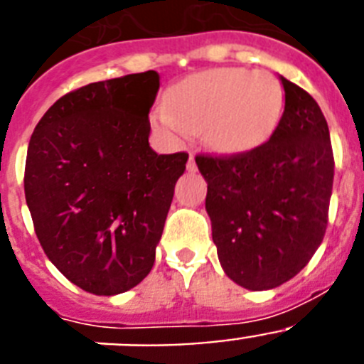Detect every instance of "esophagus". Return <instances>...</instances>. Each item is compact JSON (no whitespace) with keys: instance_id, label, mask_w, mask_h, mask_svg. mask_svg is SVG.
<instances>
[{"instance_id":"obj_1","label":"esophagus","mask_w":364,"mask_h":364,"mask_svg":"<svg viewBox=\"0 0 364 364\" xmlns=\"http://www.w3.org/2000/svg\"><path fill=\"white\" fill-rule=\"evenodd\" d=\"M186 167H188V171H197V164H195V156L193 154H189V160L188 164H186Z\"/></svg>"}]
</instances>
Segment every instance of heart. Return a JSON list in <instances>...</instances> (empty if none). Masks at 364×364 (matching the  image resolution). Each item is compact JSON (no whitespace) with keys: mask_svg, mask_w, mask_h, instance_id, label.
Segmentation results:
<instances>
[{"mask_svg":"<svg viewBox=\"0 0 364 364\" xmlns=\"http://www.w3.org/2000/svg\"><path fill=\"white\" fill-rule=\"evenodd\" d=\"M282 111L284 89L272 73L222 67L171 87L154 124L171 133H204L211 147L237 153L268 142Z\"/></svg>","mask_w":364,"mask_h":364,"instance_id":"1","label":"heart"}]
</instances>
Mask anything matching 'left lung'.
Wrapping results in <instances>:
<instances>
[{"mask_svg":"<svg viewBox=\"0 0 364 364\" xmlns=\"http://www.w3.org/2000/svg\"><path fill=\"white\" fill-rule=\"evenodd\" d=\"M284 112L268 142L230 156L197 154L205 211L228 277L247 290L295 277L321 246L333 186L326 118L304 89L281 76Z\"/></svg>","mask_w":364,"mask_h":364,"instance_id":"left-lung-1","label":"left lung"}]
</instances>
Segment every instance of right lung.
I'll list each match as a JSON object with an SVG mask.
<instances>
[{
    "instance_id": "add662e5",
    "label": "right lung",
    "mask_w": 364,
    "mask_h": 364,
    "mask_svg": "<svg viewBox=\"0 0 364 364\" xmlns=\"http://www.w3.org/2000/svg\"><path fill=\"white\" fill-rule=\"evenodd\" d=\"M154 70L67 92L28 142L25 198L45 255L73 284L117 295L147 277L188 153L149 146Z\"/></svg>"
}]
</instances>
